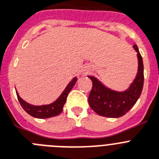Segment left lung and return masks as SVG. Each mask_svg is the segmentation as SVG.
I'll return each mask as SVG.
<instances>
[{
  "mask_svg": "<svg viewBox=\"0 0 159 159\" xmlns=\"http://www.w3.org/2000/svg\"><path fill=\"white\" fill-rule=\"evenodd\" d=\"M133 48L137 52L138 70L135 79L129 89L119 92L103 86L96 77L88 76L93 86L89 94V105L99 116L109 118L123 116L134 106L142 91L144 84V65L137 45Z\"/></svg>",
  "mask_w": 159,
  "mask_h": 159,
  "instance_id": "obj_1",
  "label": "left lung"
}]
</instances>
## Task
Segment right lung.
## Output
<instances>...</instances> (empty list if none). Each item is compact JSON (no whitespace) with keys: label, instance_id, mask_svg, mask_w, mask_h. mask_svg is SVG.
Returning <instances> with one entry per match:
<instances>
[{"label":"right lung","instance_id":"add662e5","mask_svg":"<svg viewBox=\"0 0 159 159\" xmlns=\"http://www.w3.org/2000/svg\"><path fill=\"white\" fill-rule=\"evenodd\" d=\"M77 77H73L72 81L68 84V86L65 89L62 94L60 95V97L57 98L55 102L52 103L48 105H42V106H34V105H31L30 103L26 102V101H24L19 94L17 93V97L19 101L20 104L22 107V108L25 110V111L30 115L31 116L35 117L38 119H46L50 118V117L57 116L61 112H62L63 111V107L65 105L66 99H67V96L70 90H72V88L74 86L75 83L77 82Z\"/></svg>","mask_w":159,"mask_h":159}]
</instances>
